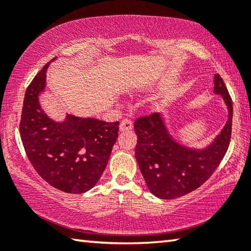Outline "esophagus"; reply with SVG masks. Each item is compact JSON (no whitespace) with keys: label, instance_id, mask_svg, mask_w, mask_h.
<instances>
[{"label":"esophagus","instance_id":"esophagus-1","mask_svg":"<svg viewBox=\"0 0 251 251\" xmlns=\"http://www.w3.org/2000/svg\"><path fill=\"white\" fill-rule=\"evenodd\" d=\"M120 129H121L122 131L133 129V122H131L130 120H128V118H125V120H123V121L121 122Z\"/></svg>","mask_w":251,"mask_h":251}]
</instances>
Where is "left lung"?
Here are the masks:
<instances>
[{"label": "left lung", "mask_w": 251, "mask_h": 251, "mask_svg": "<svg viewBox=\"0 0 251 251\" xmlns=\"http://www.w3.org/2000/svg\"><path fill=\"white\" fill-rule=\"evenodd\" d=\"M214 83L215 93L223 96L229 115L222 133L205 150H189L177 144L158 113L136 118L135 157L148 189L156 197L174 199L192 193L209 179L226 155L231 138L232 100L218 74Z\"/></svg>", "instance_id": "8db88e82"}]
</instances>
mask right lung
I'll return each instance as SVG.
<instances>
[{
  "mask_svg": "<svg viewBox=\"0 0 251 251\" xmlns=\"http://www.w3.org/2000/svg\"><path fill=\"white\" fill-rule=\"evenodd\" d=\"M48 66L36 74L25 92L21 139L32 166L46 182L64 193L82 194L94 187L104 173L120 122L73 115L63 123L50 120L39 104Z\"/></svg>",
  "mask_w": 251,
  "mask_h": 251,
  "instance_id": "obj_1",
  "label": "right lung"
}]
</instances>
